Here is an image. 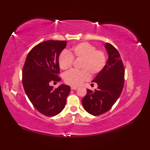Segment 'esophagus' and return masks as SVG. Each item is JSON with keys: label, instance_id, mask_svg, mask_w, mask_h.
<instances>
[{"label": "esophagus", "instance_id": "1", "mask_svg": "<svg viewBox=\"0 0 150 150\" xmlns=\"http://www.w3.org/2000/svg\"><path fill=\"white\" fill-rule=\"evenodd\" d=\"M78 88V87H75V86H71V89L72 90H76Z\"/></svg>", "mask_w": 150, "mask_h": 150}]
</instances>
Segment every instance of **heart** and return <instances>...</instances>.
Listing matches in <instances>:
<instances>
[{
  "label": "heart",
  "mask_w": 150,
  "mask_h": 150,
  "mask_svg": "<svg viewBox=\"0 0 150 150\" xmlns=\"http://www.w3.org/2000/svg\"><path fill=\"white\" fill-rule=\"evenodd\" d=\"M73 59L81 60L80 71H72L64 76L65 83L71 86L78 87L91 78L100 72L106 64L104 53L96 50L94 46L88 42H81L72 46L68 52L63 51L58 58V63L62 70L67 71L72 67Z\"/></svg>",
  "instance_id": "1"
}]
</instances>
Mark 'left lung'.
<instances>
[{
  "instance_id": "obj_1",
  "label": "left lung",
  "mask_w": 150,
  "mask_h": 150,
  "mask_svg": "<svg viewBox=\"0 0 150 150\" xmlns=\"http://www.w3.org/2000/svg\"><path fill=\"white\" fill-rule=\"evenodd\" d=\"M108 59L103 70L92 83H96L94 91L87 89L82 99L84 110L93 116H99L110 110L119 98L124 86L125 68L117 49L112 45L104 44Z\"/></svg>"
}]
</instances>
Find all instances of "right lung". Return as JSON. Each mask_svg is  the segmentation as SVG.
I'll list each match as a JSON object with an SVG mask.
<instances>
[{"label":"right lung","instance_id":"add662e5","mask_svg":"<svg viewBox=\"0 0 150 150\" xmlns=\"http://www.w3.org/2000/svg\"><path fill=\"white\" fill-rule=\"evenodd\" d=\"M67 41L49 40L31 49L22 71V84L25 92L34 108L42 115L54 116L64 108L71 91L69 86L61 84L56 89L51 81L61 78L58 58L66 47Z\"/></svg>","mask_w":150,"mask_h":150}]
</instances>
